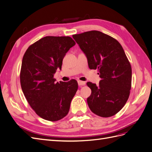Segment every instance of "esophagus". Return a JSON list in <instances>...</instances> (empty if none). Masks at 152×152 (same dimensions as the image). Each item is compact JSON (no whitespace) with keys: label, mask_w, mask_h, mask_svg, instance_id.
<instances>
[{"label":"esophagus","mask_w":152,"mask_h":152,"mask_svg":"<svg viewBox=\"0 0 152 152\" xmlns=\"http://www.w3.org/2000/svg\"><path fill=\"white\" fill-rule=\"evenodd\" d=\"M86 84V82H84V81H80V80H79L78 81V84H79V86H84Z\"/></svg>","instance_id":"1"}]
</instances>
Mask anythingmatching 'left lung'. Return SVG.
Wrapping results in <instances>:
<instances>
[{"label": "left lung", "instance_id": "8db88e82", "mask_svg": "<svg viewBox=\"0 0 152 152\" xmlns=\"http://www.w3.org/2000/svg\"><path fill=\"white\" fill-rule=\"evenodd\" d=\"M87 59L90 69H98V86L88 82L91 94L87 102L90 110L102 117L117 113L126 103L132 80L131 64L121 44L99 31L73 35Z\"/></svg>", "mask_w": 152, "mask_h": 152}]
</instances>
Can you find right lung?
<instances>
[{
    "instance_id": "right-lung-1",
    "label": "right lung",
    "mask_w": 152,
    "mask_h": 152,
    "mask_svg": "<svg viewBox=\"0 0 152 152\" xmlns=\"http://www.w3.org/2000/svg\"><path fill=\"white\" fill-rule=\"evenodd\" d=\"M75 42L70 37L47 36L28 47L23 58L20 83L30 106L49 121L65 117L78 89L77 82H55L54 74L61 69L63 58Z\"/></svg>"
}]
</instances>
